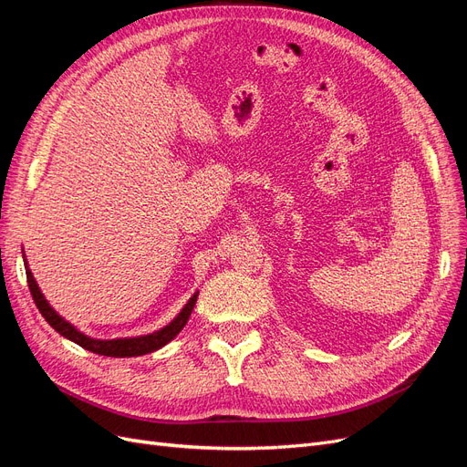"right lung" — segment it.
I'll list each match as a JSON object with an SVG mask.
<instances>
[{
  "label": "right lung",
  "instance_id": "obj_1",
  "mask_svg": "<svg viewBox=\"0 0 467 467\" xmlns=\"http://www.w3.org/2000/svg\"><path fill=\"white\" fill-rule=\"evenodd\" d=\"M26 282H29V290L33 294V300L38 307V312L50 323L52 329H56L60 335L69 338V341H74L76 345L83 347L86 350L95 352V355L115 357V358L142 357V355H148V352H153V350L165 347L169 341H173V338L179 335V331L187 325V321L192 314V307L196 304V296H199V292H196L189 300V304L182 307V312L171 323H169L167 327H163L158 333H151L146 337H134V338H112V341H97V338H89L83 333H79L74 325H69L66 319H62L58 314L54 312V309L48 306V302L45 300V296L40 294L38 285L35 282L33 273L29 271V268H26Z\"/></svg>",
  "mask_w": 467,
  "mask_h": 467
}]
</instances>
